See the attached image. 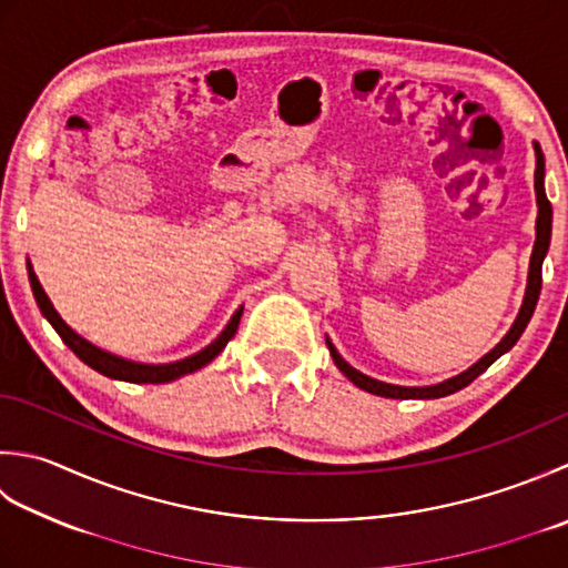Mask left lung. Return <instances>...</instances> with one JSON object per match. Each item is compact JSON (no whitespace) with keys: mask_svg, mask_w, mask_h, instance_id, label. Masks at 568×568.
<instances>
[{"mask_svg":"<svg viewBox=\"0 0 568 568\" xmlns=\"http://www.w3.org/2000/svg\"><path fill=\"white\" fill-rule=\"evenodd\" d=\"M535 152H537V172H535V192H537V206H539V214H537V241H535V251H531V258H529V275H527V293H525V303L519 307V315L515 320V325L509 327L507 335L503 337V342L497 344L495 349H490L485 354V357L473 364L468 372H463L458 376H453L448 382H440V384H433V386H396V384H384V382H376L372 376H366L362 372L354 369L347 362L339 357V352L335 349V344L327 339V347L332 359H335L337 369L347 376V379L364 388V392L376 394V396H386V398H440V396H448L460 392L463 386H468L473 379H477L487 366L493 362H497L503 357L505 352H509L517 344V339L521 337V332H525L527 322L535 315V307H537V300L541 293V263H544V255L549 251V241H551V204L547 199V192H544V154L539 150V144L535 142Z\"/></svg>","mask_w":568,"mask_h":568,"instance_id":"8db88e82","label":"left lung"}]
</instances>
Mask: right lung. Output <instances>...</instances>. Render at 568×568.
Here are the masks:
<instances>
[{"instance_id":"add662e5","label":"right lung","mask_w":568,"mask_h":568,"mask_svg":"<svg viewBox=\"0 0 568 568\" xmlns=\"http://www.w3.org/2000/svg\"><path fill=\"white\" fill-rule=\"evenodd\" d=\"M27 271H29V283H31V291H33V300H37V305L41 310V315L51 322V327L59 332V337L65 342V347H69L78 359L83 364L91 366L98 374L110 376V379H120V382H130V384H164V382H174L180 379L184 374H192L196 369H202L211 359H216L221 349L226 347L229 339L236 335L239 329V322L243 315V307H239L233 317L229 320V325L224 327V332L204 347L202 352L192 354V357L180 359V362H172V364H142V362H130V359H122L118 354H110L105 349L95 347L88 339H83L78 332H73L65 322L61 320V315L55 313L49 295L43 293V287L39 283L37 273H33L31 263L27 261Z\"/></svg>"}]
</instances>
